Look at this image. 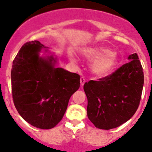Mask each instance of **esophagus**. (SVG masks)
Listing matches in <instances>:
<instances>
[{
    "mask_svg": "<svg viewBox=\"0 0 152 152\" xmlns=\"http://www.w3.org/2000/svg\"><path fill=\"white\" fill-rule=\"evenodd\" d=\"M80 85L84 86V84H85V82H86V80L84 77H81L80 79Z\"/></svg>",
    "mask_w": 152,
    "mask_h": 152,
    "instance_id": "obj_1",
    "label": "esophagus"
}]
</instances>
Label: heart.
<instances>
[{"label": "heart", "mask_w": 152, "mask_h": 152, "mask_svg": "<svg viewBox=\"0 0 152 152\" xmlns=\"http://www.w3.org/2000/svg\"><path fill=\"white\" fill-rule=\"evenodd\" d=\"M81 55L88 59L94 60L91 71L98 77L110 75L117 64L116 53L110 52L106 48H87L81 50Z\"/></svg>", "instance_id": "obj_1"}]
</instances>
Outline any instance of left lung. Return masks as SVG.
I'll return each mask as SVG.
<instances>
[{
	"instance_id": "8db88e82",
	"label": "left lung",
	"mask_w": 152,
	"mask_h": 152,
	"mask_svg": "<svg viewBox=\"0 0 152 152\" xmlns=\"http://www.w3.org/2000/svg\"><path fill=\"white\" fill-rule=\"evenodd\" d=\"M111 75L84 85L88 119L100 129H111L132 117L142 96L144 74L136 53Z\"/></svg>"
}]
</instances>
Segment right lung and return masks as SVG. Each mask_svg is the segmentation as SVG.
Masks as SVG:
<instances>
[{"instance_id":"right-lung-1","label":"right lung","mask_w":152,"mask_h":152,"mask_svg":"<svg viewBox=\"0 0 152 152\" xmlns=\"http://www.w3.org/2000/svg\"><path fill=\"white\" fill-rule=\"evenodd\" d=\"M42 48L37 40L21 47L12 65V96L24 120L49 129L64 116L70 97L80 88V75L56 68L52 56L39 57Z\"/></svg>"}]
</instances>
